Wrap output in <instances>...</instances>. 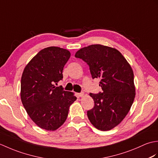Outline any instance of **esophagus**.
<instances>
[{"label":"esophagus","instance_id":"obj_1","mask_svg":"<svg viewBox=\"0 0 158 158\" xmlns=\"http://www.w3.org/2000/svg\"><path fill=\"white\" fill-rule=\"evenodd\" d=\"M78 94V96L79 97H83V96H84V93L81 92V93H78V94Z\"/></svg>","mask_w":158,"mask_h":158}]
</instances>
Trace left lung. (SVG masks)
Returning <instances> with one entry per match:
<instances>
[{"mask_svg": "<svg viewBox=\"0 0 158 158\" xmlns=\"http://www.w3.org/2000/svg\"><path fill=\"white\" fill-rule=\"evenodd\" d=\"M75 56L88 64L93 79H100L102 92L89 94L94 106L87 112L89 120L98 130L113 129L125 118L135 98L132 67L118 50L99 44L80 49Z\"/></svg>", "mask_w": 158, "mask_h": 158, "instance_id": "8db88e82", "label": "left lung"}]
</instances>
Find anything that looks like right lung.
I'll return each mask as SVG.
<instances>
[{
  "label": "right lung",
  "instance_id": "add662e5",
  "mask_svg": "<svg viewBox=\"0 0 158 158\" xmlns=\"http://www.w3.org/2000/svg\"><path fill=\"white\" fill-rule=\"evenodd\" d=\"M70 57L67 49L49 47L41 50L23 70L22 102L31 119L42 129L54 131L65 122L69 107L77 100L57 83L63 78L64 66Z\"/></svg>",
  "mask_w": 158,
  "mask_h": 158
}]
</instances>
